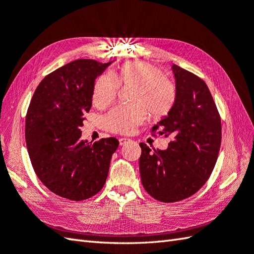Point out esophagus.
<instances>
[{"instance_id":"obj_1","label":"esophagus","mask_w":254,"mask_h":254,"mask_svg":"<svg viewBox=\"0 0 254 254\" xmlns=\"http://www.w3.org/2000/svg\"><path fill=\"white\" fill-rule=\"evenodd\" d=\"M128 142H131V139L130 138H127V137H121L120 139H119V144H120L121 146H122V145H126Z\"/></svg>"}]
</instances>
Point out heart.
Here are the masks:
<instances>
[{
	"label": "heart",
	"mask_w": 254,
	"mask_h": 254,
	"mask_svg": "<svg viewBox=\"0 0 254 254\" xmlns=\"http://www.w3.org/2000/svg\"><path fill=\"white\" fill-rule=\"evenodd\" d=\"M119 86H133L132 105H119L108 112L105 127L108 131L130 134L139 123L150 118L168 115L177 98L176 85L158 67L144 61H131L116 68L112 76L102 74L96 79L93 102L105 109L116 99Z\"/></svg>",
	"instance_id": "b5f03b06"
}]
</instances>
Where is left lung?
Wrapping results in <instances>:
<instances>
[{
	"mask_svg": "<svg viewBox=\"0 0 254 254\" xmlns=\"http://www.w3.org/2000/svg\"><path fill=\"white\" fill-rule=\"evenodd\" d=\"M177 98L168 116L152 131L174 139L165 150L139 143V174L150 196L172 203L193 195L207 181L217 161L222 124L203 79L172 64Z\"/></svg>",
	"mask_w": 254,
	"mask_h": 254,
	"instance_id": "8db88e82",
	"label": "left lung"
}]
</instances>
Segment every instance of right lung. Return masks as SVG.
Listing matches in <instances>:
<instances>
[{"label":"right lung","mask_w":254,"mask_h":254,"mask_svg":"<svg viewBox=\"0 0 254 254\" xmlns=\"http://www.w3.org/2000/svg\"><path fill=\"white\" fill-rule=\"evenodd\" d=\"M75 60L56 69L35 90L26 116L25 137L36 175L51 192L72 201L98 193L107 180L115 137L82 139L95 79L112 63Z\"/></svg>","instance_id":"1"}]
</instances>
